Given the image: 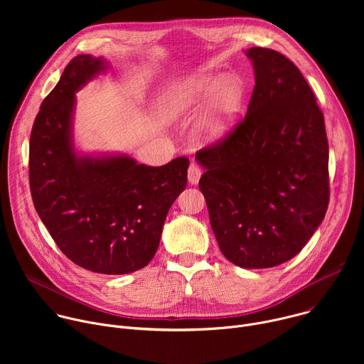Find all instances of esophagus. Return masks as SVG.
Wrapping results in <instances>:
<instances>
[{
	"label": "esophagus",
	"instance_id": "34e87169",
	"mask_svg": "<svg viewBox=\"0 0 364 364\" xmlns=\"http://www.w3.org/2000/svg\"><path fill=\"white\" fill-rule=\"evenodd\" d=\"M200 177H201V168L197 164L191 163L190 167H188V181L191 184H197Z\"/></svg>",
	"mask_w": 364,
	"mask_h": 364
}]
</instances>
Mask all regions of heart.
<instances>
[{
    "instance_id": "1",
    "label": "heart",
    "mask_w": 364,
    "mask_h": 364,
    "mask_svg": "<svg viewBox=\"0 0 364 364\" xmlns=\"http://www.w3.org/2000/svg\"><path fill=\"white\" fill-rule=\"evenodd\" d=\"M210 95L209 105L197 124V136L205 142L222 139L230 129L245 96L243 82L226 75L218 82L209 76H190L173 83L163 96V112L171 121L190 117Z\"/></svg>"
}]
</instances>
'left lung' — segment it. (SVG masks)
Here are the masks:
<instances>
[{
	"mask_svg": "<svg viewBox=\"0 0 364 364\" xmlns=\"http://www.w3.org/2000/svg\"><path fill=\"white\" fill-rule=\"evenodd\" d=\"M246 56L255 70L246 115L196 159L222 253L240 268L259 269L289 261L323 222L328 141L299 69L272 48L252 47Z\"/></svg>",
	"mask_w": 364,
	"mask_h": 364,
	"instance_id": "obj_1",
	"label": "left lung"
}]
</instances>
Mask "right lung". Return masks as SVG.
Returning <instances> with one entry per match:
<instances>
[{
	"mask_svg": "<svg viewBox=\"0 0 364 364\" xmlns=\"http://www.w3.org/2000/svg\"><path fill=\"white\" fill-rule=\"evenodd\" d=\"M107 69L76 56L43 100L30 136L28 178L36 210L76 265L122 275L146 267L159 249L171 204L187 184L188 159L161 167L131 157H77L72 115L76 92Z\"/></svg>",
	"mask_w": 364,
	"mask_h": 364,
	"instance_id": "1",
	"label": "right lung"
}]
</instances>
